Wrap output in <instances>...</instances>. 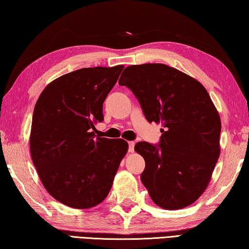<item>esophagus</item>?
Masks as SVG:
<instances>
[{"mask_svg": "<svg viewBox=\"0 0 249 249\" xmlns=\"http://www.w3.org/2000/svg\"><path fill=\"white\" fill-rule=\"evenodd\" d=\"M128 144H129V152L132 153L134 151V142L133 141H130Z\"/></svg>", "mask_w": 249, "mask_h": 249, "instance_id": "1", "label": "esophagus"}]
</instances>
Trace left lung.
<instances>
[{
	"mask_svg": "<svg viewBox=\"0 0 249 249\" xmlns=\"http://www.w3.org/2000/svg\"><path fill=\"white\" fill-rule=\"evenodd\" d=\"M119 85L131 89L146 120L163 127L159 145H134L145 161L141 181L152 201L165 210L193 204L209 185L221 153V118L209 92L164 64L128 66Z\"/></svg>",
	"mask_w": 249,
	"mask_h": 249,
	"instance_id": "1",
	"label": "left lung"
}]
</instances>
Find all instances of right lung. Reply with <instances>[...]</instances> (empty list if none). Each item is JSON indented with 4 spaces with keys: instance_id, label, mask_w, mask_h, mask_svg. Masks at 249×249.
<instances>
[{
    "instance_id": "obj_1",
    "label": "right lung",
    "mask_w": 249,
    "mask_h": 249,
    "mask_svg": "<svg viewBox=\"0 0 249 249\" xmlns=\"http://www.w3.org/2000/svg\"><path fill=\"white\" fill-rule=\"evenodd\" d=\"M124 66L81 68L45 87L33 112L30 149L45 189L72 209H90L107 197L128 151L122 139L96 138L103 105Z\"/></svg>"
}]
</instances>
